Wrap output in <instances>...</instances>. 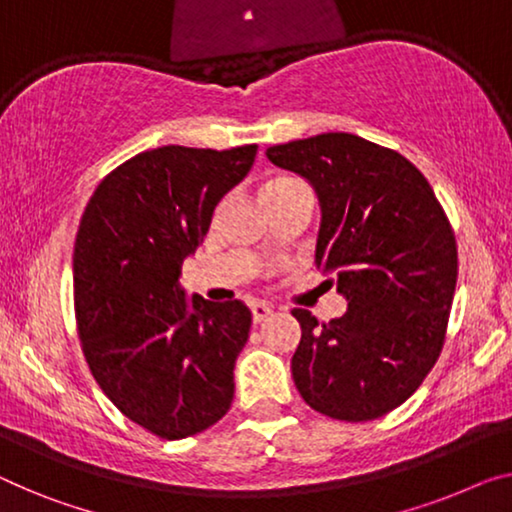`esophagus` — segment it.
Here are the masks:
<instances>
[{
    "instance_id": "1",
    "label": "esophagus",
    "mask_w": 512,
    "mask_h": 512,
    "mask_svg": "<svg viewBox=\"0 0 512 512\" xmlns=\"http://www.w3.org/2000/svg\"><path fill=\"white\" fill-rule=\"evenodd\" d=\"M250 310H253V322H255V324L264 322V319L269 317L271 312H273L271 305H269V303H262V301H255L253 305H250Z\"/></svg>"
}]
</instances>
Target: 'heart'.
<instances>
[{"label": "heart", "instance_id": "heart-1", "mask_svg": "<svg viewBox=\"0 0 512 512\" xmlns=\"http://www.w3.org/2000/svg\"><path fill=\"white\" fill-rule=\"evenodd\" d=\"M296 186H301L299 181L289 179V177H276V179H269L259 190V195L262 197H271V195H280V193H287V190H292Z\"/></svg>", "mask_w": 512, "mask_h": 512}]
</instances>
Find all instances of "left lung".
Returning a JSON list of instances; mask_svg holds the SVG:
<instances>
[{
  "mask_svg": "<svg viewBox=\"0 0 512 512\" xmlns=\"http://www.w3.org/2000/svg\"><path fill=\"white\" fill-rule=\"evenodd\" d=\"M317 193L315 264L338 278L345 315L294 308L301 398L338 421H372L423 384L444 347L457 282L455 236L430 183L398 151L352 133L266 149Z\"/></svg>",
  "mask_w": 512,
  "mask_h": 512,
  "instance_id": "obj_1",
  "label": "left lung"
}]
</instances>
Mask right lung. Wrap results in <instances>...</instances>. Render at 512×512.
I'll list each match as a JSON object with an SVG mask.
<instances>
[{"mask_svg":"<svg viewBox=\"0 0 512 512\" xmlns=\"http://www.w3.org/2000/svg\"><path fill=\"white\" fill-rule=\"evenodd\" d=\"M255 154L257 144L142 151L98 183L82 213L73 253L82 352L114 407L163 439L207 430L234 398L253 312L239 299H188L179 278Z\"/></svg>","mask_w":512,"mask_h":512,"instance_id":"right-lung-1","label":"right lung"}]
</instances>
